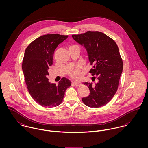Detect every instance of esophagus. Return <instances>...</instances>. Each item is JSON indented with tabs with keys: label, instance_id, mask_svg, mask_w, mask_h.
Instances as JSON below:
<instances>
[{
	"label": "esophagus",
	"instance_id": "34e87169",
	"mask_svg": "<svg viewBox=\"0 0 148 148\" xmlns=\"http://www.w3.org/2000/svg\"><path fill=\"white\" fill-rule=\"evenodd\" d=\"M73 84L75 85L76 86H79V85H80V84H81V83L80 82H73Z\"/></svg>",
	"mask_w": 148,
	"mask_h": 148
}]
</instances>
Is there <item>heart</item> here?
I'll list each match as a JSON object with an SVG mask.
<instances>
[{"instance_id":"heart-1","label":"heart","mask_w":148,"mask_h":148,"mask_svg":"<svg viewBox=\"0 0 148 148\" xmlns=\"http://www.w3.org/2000/svg\"><path fill=\"white\" fill-rule=\"evenodd\" d=\"M69 76L73 79H75V80L79 79L81 77L80 68L79 66H76L75 68L72 69L70 71Z\"/></svg>"}]
</instances>
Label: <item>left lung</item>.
Returning a JSON list of instances; mask_svg holds the SVG:
<instances>
[{
    "mask_svg": "<svg viewBox=\"0 0 148 148\" xmlns=\"http://www.w3.org/2000/svg\"><path fill=\"white\" fill-rule=\"evenodd\" d=\"M72 37L86 49L89 61L93 65L89 73L97 79L95 84L83 83L90 93L82 101L91 108L105 106L116 93L123 72V63L118 46L112 39L99 31H87Z\"/></svg>",
    "mask_w": 148,
    "mask_h": 148,
    "instance_id": "8db88e82",
    "label": "left lung"
}]
</instances>
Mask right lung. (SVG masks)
I'll return each instance as SVG.
<instances>
[{
	"mask_svg": "<svg viewBox=\"0 0 148 148\" xmlns=\"http://www.w3.org/2000/svg\"><path fill=\"white\" fill-rule=\"evenodd\" d=\"M68 37L59 34L42 35L30 43L25 51L22 69L25 83L33 99L44 107L60 105L66 89L71 85V82L65 77L58 85L51 83L47 78L55 50Z\"/></svg>",
	"mask_w": 148,
	"mask_h": 148,
	"instance_id": "right-lung-1",
	"label": "right lung"
}]
</instances>
